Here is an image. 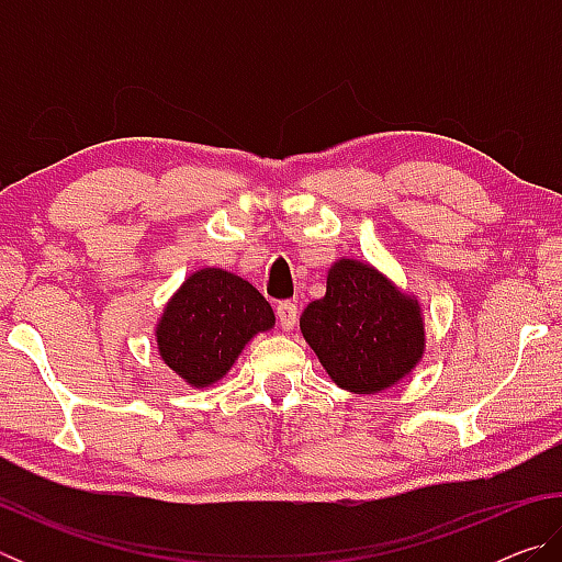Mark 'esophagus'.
<instances>
[{
  "instance_id": "obj_1",
  "label": "esophagus",
  "mask_w": 562,
  "mask_h": 562,
  "mask_svg": "<svg viewBox=\"0 0 562 562\" xmlns=\"http://www.w3.org/2000/svg\"><path fill=\"white\" fill-rule=\"evenodd\" d=\"M278 319H280L282 329H288V331L294 329V325H297V304L290 302V300L280 302L278 304Z\"/></svg>"
}]
</instances>
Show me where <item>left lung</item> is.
Returning <instances> with one entry per match:
<instances>
[{"instance_id": "obj_1", "label": "left lung", "mask_w": 562, "mask_h": 562, "mask_svg": "<svg viewBox=\"0 0 562 562\" xmlns=\"http://www.w3.org/2000/svg\"><path fill=\"white\" fill-rule=\"evenodd\" d=\"M300 329L331 382L355 394L384 392L424 355L418 302L357 260L331 265L325 297L304 307Z\"/></svg>"}]
</instances>
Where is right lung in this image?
I'll return each instance as SVG.
<instances>
[{
    "mask_svg": "<svg viewBox=\"0 0 562 562\" xmlns=\"http://www.w3.org/2000/svg\"><path fill=\"white\" fill-rule=\"evenodd\" d=\"M274 325L270 302L233 272L190 274L158 322V351L190 386L223 379L243 347Z\"/></svg>",
    "mask_w": 562,
    "mask_h": 562,
    "instance_id": "add662e5",
    "label": "right lung"
}]
</instances>
